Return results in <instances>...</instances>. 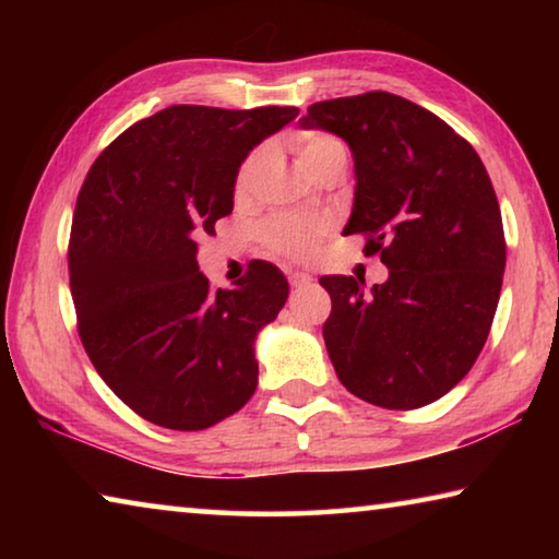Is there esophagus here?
I'll return each mask as SVG.
<instances>
[{"label": "esophagus", "instance_id": "1", "mask_svg": "<svg viewBox=\"0 0 559 559\" xmlns=\"http://www.w3.org/2000/svg\"><path fill=\"white\" fill-rule=\"evenodd\" d=\"M288 281H290L293 288H302V286H310V283H313V276H310V273L296 271V273H290Z\"/></svg>", "mask_w": 559, "mask_h": 559}]
</instances>
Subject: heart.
Masks as SVG:
<instances>
[{
    "label": "heart",
    "instance_id": "1",
    "mask_svg": "<svg viewBox=\"0 0 559 559\" xmlns=\"http://www.w3.org/2000/svg\"><path fill=\"white\" fill-rule=\"evenodd\" d=\"M293 153L298 157V165L306 169L308 175L318 173L325 167L330 159L345 157V145L337 138L328 135V132H300L293 138ZM259 155L249 157L241 167L239 177H236V192L243 194L251 187V179L257 175ZM325 219H310V216H296V214H278L263 226V241H266L273 251L283 253L290 259H308L310 253L318 249V243L328 234Z\"/></svg>",
    "mask_w": 559,
    "mask_h": 559
}]
</instances>
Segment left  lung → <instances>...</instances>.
Here are the masks:
<instances>
[{"instance_id": "8db88e82", "label": "left lung", "mask_w": 559, "mask_h": 559, "mask_svg": "<svg viewBox=\"0 0 559 559\" xmlns=\"http://www.w3.org/2000/svg\"><path fill=\"white\" fill-rule=\"evenodd\" d=\"M306 130L343 138L355 200L343 234H365L390 278L323 276V325L340 382L384 409H416L453 390L493 323L506 236L476 150L427 108L386 91L313 103Z\"/></svg>"}]
</instances>
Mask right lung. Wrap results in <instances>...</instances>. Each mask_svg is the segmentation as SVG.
Segmentation results:
<instances>
[{"instance_id": "obj_1", "label": "right lung", "mask_w": 559, "mask_h": 559, "mask_svg": "<svg viewBox=\"0 0 559 559\" xmlns=\"http://www.w3.org/2000/svg\"><path fill=\"white\" fill-rule=\"evenodd\" d=\"M298 108L169 106L103 150L75 202L69 276L93 367L143 419L200 431L259 384L253 345L286 306L288 281L253 261L212 288L197 241L234 210L239 167Z\"/></svg>"}]
</instances>
